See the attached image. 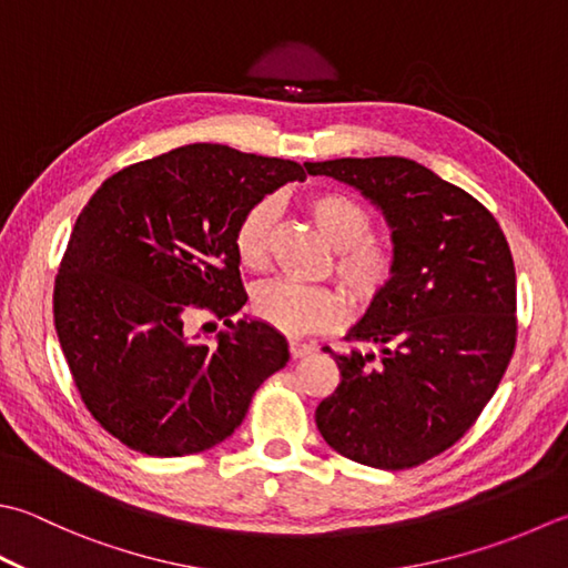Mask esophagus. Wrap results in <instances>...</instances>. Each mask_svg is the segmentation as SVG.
<instances>
[{
    "mask_svg": "<svg viewBox=\"0 0 568 568\" xmlns=\"http://www.w3.org/2000/svg\"><path fill=\"white\" fill-rule=\"evenodd\" d=\"M315 344H307V342H291V354L293 359H303L310 357V354H315Z\"/></svg>",
    "mask_w": 568,
    "mask_h": 568,
    "instance_id": "esophagus-1",
    "label": "esophagus"
}]
</instances>
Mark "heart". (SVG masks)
Listing matches in <instances>:
<instances>
[{"instance_id": "heart-1", "label": "heart", "mask_w": 568, "mask_h": 568, "mask_svg": "<svg viewBox=\"0 0 568 568\" xmlns=\"http://www.w3.org/2000/svg\"><path fill=\"white\" fill-rule=\"evenodd\" d=\"M307 214L317 231L337 251L335 273L352 303L366 305L394 277V255L372 239V214L357 199L339 192H320L307 199ZM275 219L273 199H261L239 221L233 248L243 268L261 271L268 261ZM253 315L285 335H307L337 322L342 300L329 287L300 285L293 281L261 283L251 297Z\"/></svg>"}]
</instances>
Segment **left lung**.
<instances>
[{
    "mask_svg": "<svg viewBox=\"0 0 568 568\" xmlns=\"http://www.w3.org/2000/svg\"><path fill=\"white\" fill-rule=\"evenodd\" d=\"M382 211L394 277L332 352L339 386L315 410L329 448L382 470L430 460L490 402L517 339V275L495 216L406 158L305 162Z\"/></svg>",
    "mask_w": 568,
    "mask_h": 568,
    "instance_id": "left-lung-1",
    "label": "left lung"
}]
</instances>
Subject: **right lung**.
Wrapping results in <instances>:
<instances>
[{"label": "right lung", "instance_id": "right-lung-1", "mask_svg": "<svg viewBox=\"0 0 568 568\" xmlns=\"http://www.w3.org/2000/svg\"><path fill=\"white\" fill-rule=\"evenodd\" d=\"M295 180L297 162L196 142L125 166L83 206L55 275V335L85 408L128 448L216 446L291 359L268 322L231 317L248 300L239 221ZM196 308L230 327L214 345L191 335Z\"/></svg>", "mask_w": 568, "mask_h": 568}]
</instances>
